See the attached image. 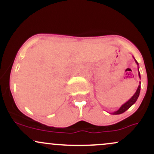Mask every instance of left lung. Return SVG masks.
<instances>
[{"label":"left lung","instance_id":"1","mask_svg":"<svg viewBox=\"0 0 154 154\" xmlns=\"http://www.w3.org/2000/svg\"><path fill=\"white\" fill-rule=\"evenodd\" d=\"M134 59H135V58H134ZM135 63H137V66H138V63H137V61H136L135 59ZM137 67H138V66H137ZM138 72H139V67H138ZM138 75H139L140 79V72H138ZM140 84H141V83H140V85H138V88H137V91H136L135 94H134L132 96V98H130V99L128 101H127L126 103H124L123 105L122 106L120 107L117 111H114V112L111 113V114H122V113L125 112V111H126L127 110H128V109H130V108L135 103L136 100H137V98H138L139 95H140Z\"/></svg>","mask_w":154,"mask_h":154}]
</instances>
